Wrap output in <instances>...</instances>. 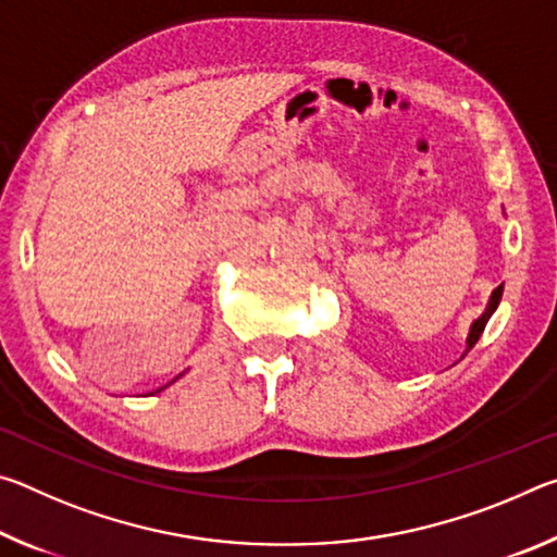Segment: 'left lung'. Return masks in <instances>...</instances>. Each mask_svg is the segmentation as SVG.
Returning <instances> with one entry per match:
<instances>
[{
    "instance_id": "obj_1",
    "label": "left lung",
    "mask_w": 557,
    "mask_h": 557,
    "mask_svg": "<svg viewBox=\"0 0 557 557\" xmlns=\"http://www.w3.org/2000/svg\"><path fill=\"white\" fill-rule=\"evenodd\" d=\"M502 295H504V285H498L496 289H494V295H492V299H488V307H486V312L476 319L474 324H471V329H469V338H467V351L471 346H474L476 342H479V336H482V332H484V326H486V322H488V317H492L494 312H496V307H498V301H502Z\"/></svg>"
}]
</instances>
